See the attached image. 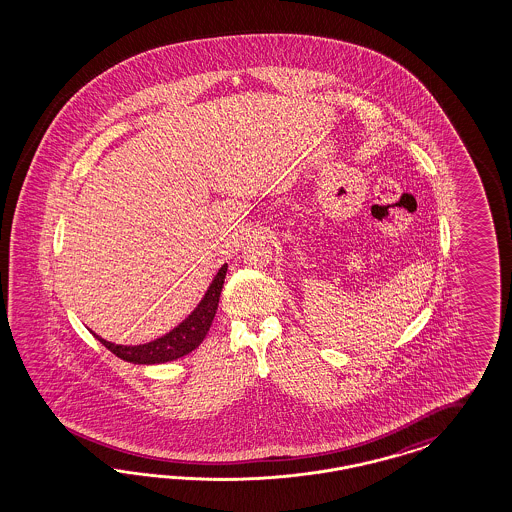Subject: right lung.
<instances>
[{
	"label": "right lung",
	"mask_w": 512,
	"mask_h": 512,
	"mask_svg": "<svg viewBox=\"0 0 512 512\" xmlns=\"http://www.w3.org/2000/svg\"><path fill=\"white\" fill-rule=\"evenodd\" d=\"M227 276V264L219 268L214 281L210 283L206 295L199 302V306L191 311V315L186 321H182L176 328H172L169 334L150 341L142 345H116L110 341L103 340L101 336L93 334L97 340L101 341L110 353L116 357L133 362V364H161L169 362L176 358L186 357L193 349L201 345L204 336L208 334L210 325L216 317L217 304H219V295L223 289V281Z\"/></svg>",
	"instance_id": "1"
}]
</instances>
